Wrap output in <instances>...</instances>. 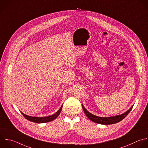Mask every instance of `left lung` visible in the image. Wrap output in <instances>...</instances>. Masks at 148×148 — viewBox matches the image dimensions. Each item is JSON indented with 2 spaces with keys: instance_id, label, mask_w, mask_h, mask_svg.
<instances>
[{
  "instance_id": "8db88e82",
  "label": "left lung",
  "mask_w": 148,
  "mask_h": 148,
  "mask_svg": "<svg viewBox=\"0 0 148 148\" xmlns=\"http://www.w3.org/2000/svg\"><path fill=\"white\" fill-rule=\"evenodd\" d=\"M133 106H132L128 110L125 112V113L116 116H112V117H98L97 116H95L91 113H90L88 111H87L86 108L83 106L82 105L83 109L86 114L87 117L92 121L94 123H97L98 124H112L116 123H118L122 120L123 119H124L127 115L130 113L131 110L132 109Z\"/></svg>"
}]
</instances>
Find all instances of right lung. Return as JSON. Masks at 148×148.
<instances>
[{
    "label": "right lung",
    "mask_w": 148,
    "mask_h": 148,
    "mask_svg": "<svg viewBox=\"0 0 148 148\" xmlns=\"http://www.w3.org/2000/svg\"><path fill=\"white\" fill-rule=\"evenodd\" d=\"M62 105L61 106L60 109L56 113H54V114H53L51 116H47V117H31V116H27V115L24 114L22 112H21V113L24 116V117L29 121L35 122V123H46V122L51 121L54 120V119H56L59 116V114H60V112L62 110Z\"/></svg>",
    "instance_id": "obj_1"
}]
</instances>
